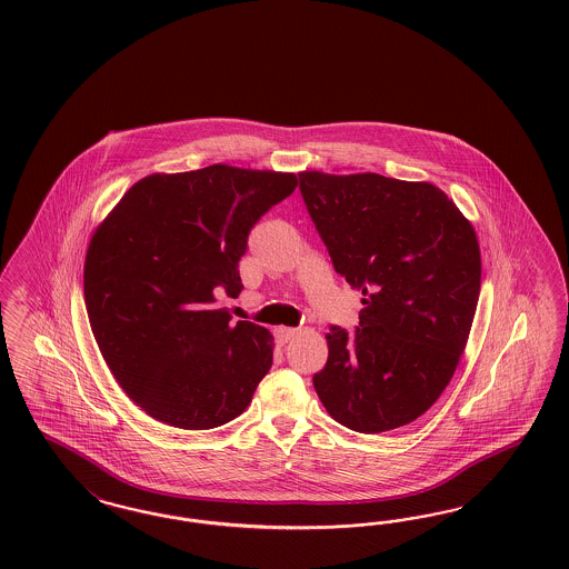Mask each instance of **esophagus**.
Returning a JSON list of instances; mask_svg holds the SVG:
<instances>
[{
    "label": "esophagus",
    "mask_w": 569,
    "mask_h": 569,
    "mask_svg": "<svg viewBox=\"0 0 569 569\" xmlns=\"http://www.w3.org/2000/svg\"><path fill=\"white\" fill-rule=\"evenodd\" d=\"M296 333H298L296 328H274V338H277V342H279V345L290 342V340L295 338Z\"/></svg>",
    "instance_id": "34e87169"
}]
</instances>
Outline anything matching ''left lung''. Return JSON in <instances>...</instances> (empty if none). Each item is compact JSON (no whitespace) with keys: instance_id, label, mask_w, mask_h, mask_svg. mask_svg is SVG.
<instances>
[{"instance_id":"8db88e82","label":"left lung","mask_w":569,"mask_h":569,"mask_svg":"<svg viewBox=\"0 0 569 569\" xmlns=\"http://www.w3.org/2000/svg\"><path fill=\"white\" fill-rule=\"evenodd\" d=\"M298 178L333 271L363 295L355 332L326 333L315 391L351 431L399 429L439 399L467 347L481 288L475 229L431 182Z\"/></svg>"}]
</instances>
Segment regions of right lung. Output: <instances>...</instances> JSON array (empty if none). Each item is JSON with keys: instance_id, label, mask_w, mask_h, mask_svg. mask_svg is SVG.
Listing matches in <instances>:
<instances>
[{"instance_id": "add662e5", "label": "right lung", "mask_w": 569, "mask_h": 569, "mask_svg": "<svg viewBox=\"0 0 569 569\" xmlns=\"http://www.w3.org/2000/svg\"><path fill=\"white\" fill-rule=\"evenodd\" d=\"M298 178L231 166L151 174L90 239L83 296L119 387L159 422L214 429L243 412L273 363V336L231 323L216 295L237 296L256 222Z\"/></svg>"}]
</instances>
